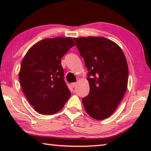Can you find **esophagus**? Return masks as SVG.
<instances>
[{
	"label": "esophagus",
	"mask_w": 151,
	"mask_h": 151,
	"mask_svg": "<svg viewBox=\"0 0 151 151\" xmlns=\"http://www.w3.org/2000/svg\"><path fill=\"white\" fill-rule=\"evenodd\" d=\"M76 84H76V83H72V84H71V86H72V87L73 88H75V86H76Z\"/></svg>",
	"instance_id": "esophagus-1"
}]
</instances>
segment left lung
Segmentation results:
<instances>
[{
    "label": "left lung",
    "mask_w": 151,
    "mask_h": 151,
    "mask_svg": "<svg viewBox=\"0 0 151 151\" xmlns=\"http://www.w3.org/2000/svg\"><path fill=\"white\" fill-rule=\"evenodd\" d=\"M88 73L89 93L82 98L85 110L95 119L114 113L127 89L129 69L123 50L114 41L101 37L73 38Z\"/></svg>",
    "instance_id": "obj_1"
}]
</instances>
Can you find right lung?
I'll list each match as a JSON object with an SVG mask.
<instances>
[{
	"label": "right lung",
	"mask_w": 151,
	"mask_h": 151,
	"mask_svg": "<svg viewBox=\"0 0 151 151\" xmlns=\"http://www.w3.org/2000/svg\"><path fill=\"white\" fill-rule=\"evenodd\" d=\"M75 45L71 37L45 39L34 45L22 59L19 81L28 101L38 113L56 114L69 99L61 59Z\"/></svg>",
	"instance_id": "obj_1"
}]
</instances>
